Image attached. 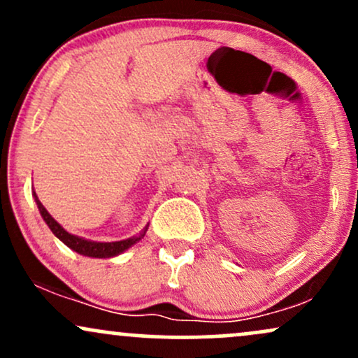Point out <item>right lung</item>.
I'll use <instances>...</instances> for the list:
<instances>
[{
	"label": "right lung",
	"mask_w": 358,
	"mask_h": 358,
	"mask_svg": "<svg viewBox=\"0 0 358 358\" xmlns=\"http://www.w3.org/2000/svg\"><path fill=\"white\" fill-rule=\"evenodd\" d=\"M34 196H35V202H36V207H38L40 213H42L45 224L50 227V231L55 234L57 239H60L64 242L67 248H71L72 250H76L77 254H80V256H87V257H99V259H106V257H114V256H119V254H122L124 250H127L131 248V245H134L136 242H139L145 237V234L148 231V225L145 229H143L141 232H139V236H133L129 237V239H124V241H116V242H96V241H89V239H84V237H79V236H73V234L67 232L64 227L57 222L50 213L47 212V208L43 207L42 202L38 200V196H36V193L34 192Z\"/></svg>",
	"instance_id": "1"
}]
</instances>
